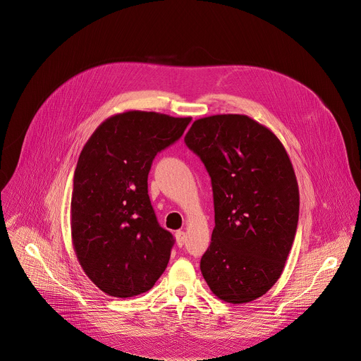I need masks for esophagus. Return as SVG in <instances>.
I'll return each mask as SVG.
<instances>
[{"label": "esophagus", "mask_w": 361, "mask_h": 361, "mask_svg": "<svg viewBox=\"0 0 361 361\" xmlns=\"http://www.w3.org/2000/svg\"><path fill=\"white\" fill-rule=\"evenodd\" d=\"M176 240H177V245H178V247H183V245L185 244V241H187L185 233H184V231H177V233H176Z\"/></svg>", "instance_id": "obj_1"}]
</instances>
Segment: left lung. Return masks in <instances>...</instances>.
I'll return each instance as SVG.
<instances>
[{
	"instance_id": "left-lung-1",
	"label": "left lung",
	"mask_w": 361,
	"mask_h": 361,
	"mask_svg": "<svg viewBox=\"0 0 361 361\" xmlns=\"http://www.w3.org/2000/svg\"><path fill=\"white\" fill-rule=\"evenodd\" d=\"M185 145L212 178L216 227L200 269L233 304L266 294L280 279L298 223V185L280 140L240 114L192 123Z\"/></svg>"
}]
</instances>
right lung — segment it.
Segmentation results:
<instances>
[{
  "mask_svg": "<svg viewBox=\"0 0 361 361\" xmlns=\"http://www.w3.org/2000/svg\"><path fill=\"white\" fill-rule=\"evenodd\" d=\"M190 121L147 111L117 114L94 131L80 154L73 244L90 280L113 297L148 291L169 264L176 240L159 224L147 180L152 160L181 138Z\"/></svg>",
  "mask_w": 361,
  "mask_h": 361,
  "instance_id": "right-lung-1",
  "label": "right lung"
}]
</instances>
